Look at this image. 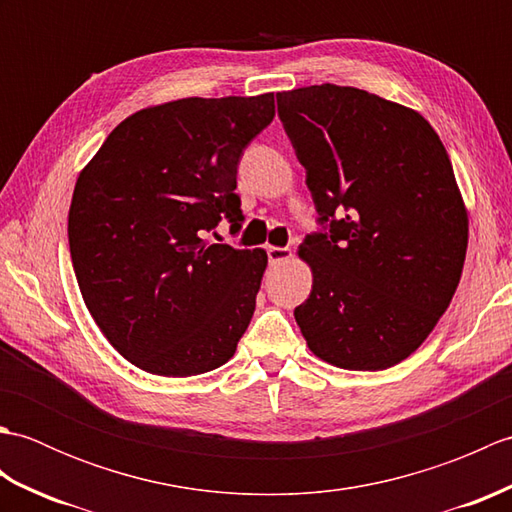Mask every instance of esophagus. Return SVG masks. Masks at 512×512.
Here are the masks:
<instances>
[{
  "label": "esophagus",
  "instance_id": "obj_1",
  "mask_svg": "<svg viewBox=\"0 0 512 512\" xmlns=\"http://www.w3.org/2000/svg\"><path fill=\"white\" fill-rule=\"evenodd\" d=\"M266 255H268L270 266H279V264L290 262L292 259L290 248H284V246H266Z\"/></svg>",
  "mask_w": 512,
  "mask_h": 512
}]
</instances>
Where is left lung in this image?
<instances>
[{"instance_id":"8db88e82","label":"left lung","mask_w":512,"mask_h":512,"mask_svg":"<svg viewBox=\"0 0 512 512\" xmlns=\"http://www.w3.org/2000/svg\"><path fill=\"white\" fill-rule=\"evenodd\" d=\"M321 231L299 255L308 347L343 369H387L416 352L460 284L469 220L440 136L424 118L334 83L277 94Z\"/></svg>"}]
</instances>
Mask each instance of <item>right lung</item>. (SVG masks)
<instances>
[{
  "instance_id": "right-lung-1",
  "label": "right lung",
  "mask_w": 512,
  "mask_h": 512,
  "mask_svg": "<svg viewBox=\"0 0 512 512\" xmlns=\"http://www.w3.org/2000/svg\"><path fill=\"white\" fill-rule=\"evenodd\" d=\"M275 118V96L180 99L118 125L76 180L68 239L92 319L149 374L224 365L255 312L266 250L213 244L239 233L237 167Z\"/></svg>"
}]
</instances>
